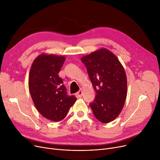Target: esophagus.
Returning <instances> with one entry per match:
<instances>
[{"label":"esophagus","instance_id":"34e87169","mask_svg":"<svg viewBox=\"0 0 160 160\" xmlns=\"http://www.w3.org/2000/svg\"><path fill=\"white\" fill-rule=\"evenodd\" d=\"M76 94H77V96H78V98H81V97L82 96V90L80 89Z\"/></svg>","mask_w":160,"mask_h":160}]
</instances>
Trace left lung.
Instances as JSON below:
<instances>
[{
  "label": "left lung",
  "instance_id": "obj_1",
  "mask_svg": "<svg viewBox=\"0 0 160 160\" xmlns=\"http://www.w3.org/2000/svg\"><path fill=\"white\" fill-rule=\"evenodd\" d=\"M96 96L89 105L101 122L115 120L122 109L127 96V78L122 65L110 51L101 49L81 58Z\"/></svg>",
  "mask_w": 160,
  "mask_h": 160
}]
</instances>
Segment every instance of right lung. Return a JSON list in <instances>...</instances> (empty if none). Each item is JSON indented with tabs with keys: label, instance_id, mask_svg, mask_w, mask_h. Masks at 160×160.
I'll return each instance as SVG.
<instances>
[{
	"label": "right lung",
	"instance_id": "right-lung-1",
	"mask_svg": "<svg viewBox=\"0 0 160 160\" xmlns=\"http://www.w3.org/2000/svg\"><path fill=\"white\" fill-rule=\"evenodd\" d=\"M63 56L42 54L30 68L28 88L35 107L42 115L52 121H60L77 98L68 96L58 73L65 61Z\"/></svg>",
	"mask_w": 160,
	"mask_h": 160
}]
</instances>
